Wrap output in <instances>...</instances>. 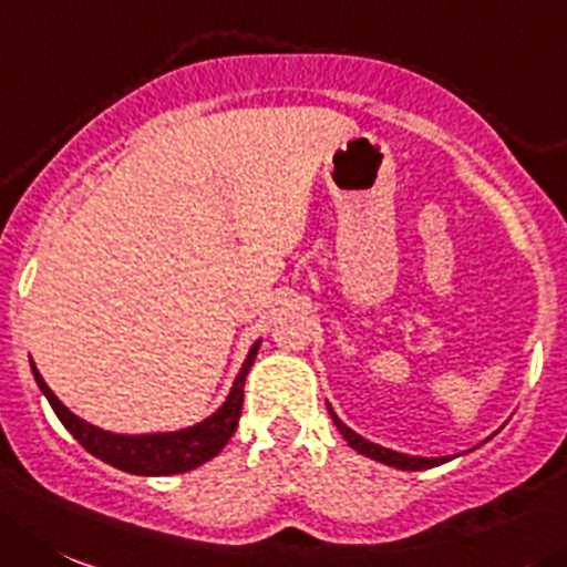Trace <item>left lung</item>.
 Listing matches in <instances>:
<instances>
[{
    "mask_svg": "<svg viewBox=\"0 0 567 567\" xmlns=\"http://www.w3.org/2000/svg\"><path fill=\"white\" fill-rule=\"evenodd\" d=\"M327 409H330V405H327ZM330 416H332V422H336L338 431H341V436L349 442V447H355L358 453H363V456L374 458V462H380V464H389V467H396V470H431V467H436V464L451 462V456L422 458V456H409V453L389 451V447H380V444H374V442H369V439L358 436L352 427L343 425V422L338 420L336 411H332V409H330Z\"/></svg>",
    "mask_w": 567,
    "mask_h": 567,
    "instance_id": "obj_1",
    "label": "left lung"
}]
</instances>
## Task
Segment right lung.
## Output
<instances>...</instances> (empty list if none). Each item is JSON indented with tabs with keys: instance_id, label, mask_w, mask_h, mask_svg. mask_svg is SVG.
<instances>
[{
	"instance_id": "add662e5",
	"label": "right lung",
	"mask_w": 567,
	"mask_h": 567,
	"mask_svg": "<svg viewBox=\"0 0 567 567\" xmlns=\"http://www.w3.org/2000/svg\"><path fill=\"white\" fill-rule=\"evenodd\" d=\"M257 349L259 341L248 349L246 361H243L240 372H237L235 383H231L226 403L220 405L215 414L206 416L198 425L184 427V431L142 433V436L111 433L103 431V427L89 425L86 420L72 414V411L52 394V389L44 383V378L39 374L35 363H30V367H33V378L35 383H39L41 394L50 400L58 420L63 422V427H66L92 456L111 464V467L125 470V473L134 475H176L200 467L204 462L218 456L226 447V442L231 439V433L237 431V420H240L243 411V383H246L248 369H251L254 358H257Z\"/></svg>"
}]
</instances>
